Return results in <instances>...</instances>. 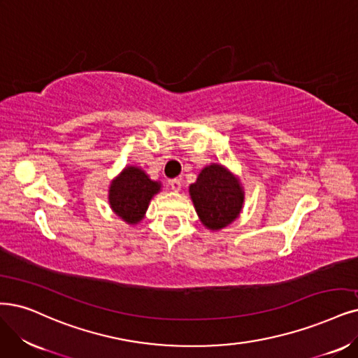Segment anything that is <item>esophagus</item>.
I'll list each match as a JSON object with an SVG mask.
<instances>
[{
	"instance_id": "1",
	"label": "esophagus",
	"mask_w": 358,
	"mask_h": 358,
	"mask_svg": "<svg viewBox=\"0 0 358 358\" xmlns=\"http://www.w3.org/2000/svg\"><path fill=\"white\" fill-rule=\"evenodd\" d=\"M169 186H171V189L174 190V192H180V189H181V180H180V178L171 180V181H169Z\"/></svg>"
}]
</instances>
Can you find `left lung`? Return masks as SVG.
<instances>
[{
    "label": "left lung",
    "instance_id": "left-lung-1",
    "mask_svg": "<svg viewBox=\"0 0 358 358\" xmlns=\"http://www.w3.org/2000/svg\"><path fill=\"white\" fill-rule=\"evenodd\" d=\"M190 196L203 226L210 230L229 226L239 215L243 203L239 181L217 164L202 169L190 186Z\"/></svg>",
    "mask_w": 358,
    "mask_h": 358
}]
</instances>
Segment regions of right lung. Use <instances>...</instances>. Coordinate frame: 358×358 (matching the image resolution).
I'll use <instances>...</instances> for the list:
<instances>
[{"label":"right lung","mask_w":358,"mask_h":358,"mask_svg":"<svg viewBox=\"0 0 358 358\" xmlns=\"http://www.w3.org/2000/svg\"><path fill=\"white\" fill-rule=\"evenodd\" d=\"M161 190V184L152 181L145 172L128 166L113 180L109 190V202L115 213L128 224L138 222L149 206L152 196Z\"/></svg>","instance_id":"obj_1"}]
</instances>
